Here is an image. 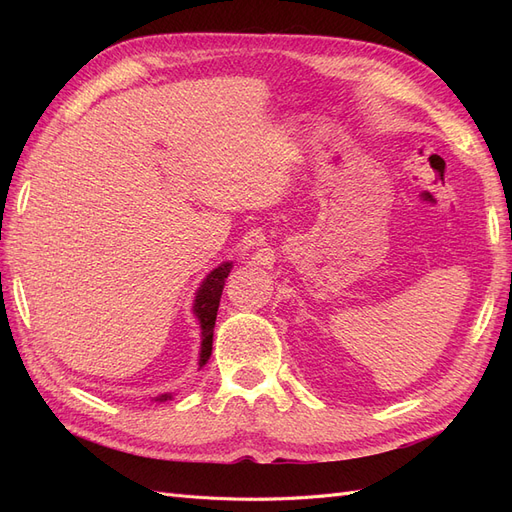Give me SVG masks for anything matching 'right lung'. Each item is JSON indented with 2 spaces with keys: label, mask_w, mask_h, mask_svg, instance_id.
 Returning a JSON list of instances; mask_svg holds the SVG:
<instances>
[{
  "label": "right lung",
  "mask_w": 512,
  "mask_h": 512,
  "mask_svg": "<svg viewBox=\"0 0 512 512\" xmlns=\"http://www.w3.org/2000/svg\"><path fill=\"white\" fill-rule=\"evenodd\" d=\"M230 262H224L218 269H213L207 280L200 286L196 294V303H194V312L200 320V329H203V348H200V361L198 365L203 367L209 356H211V346H213V327H215V316H218V307H220V297L224 290V280L230 273ZM170 395H162L160 399H168Z\"/></svg>",
  "instance_id": "right-lung-1"
}]
</instances>
